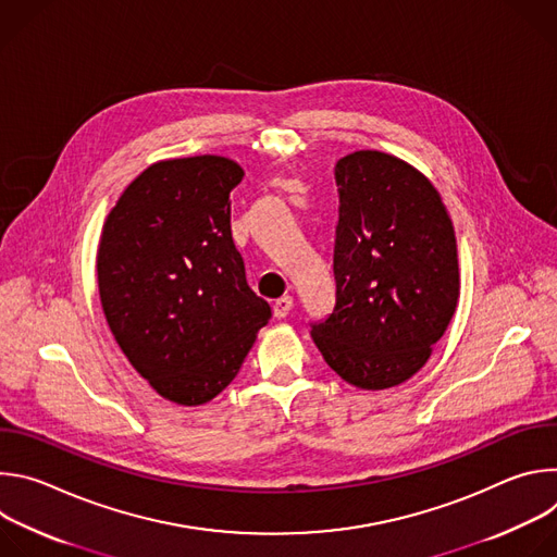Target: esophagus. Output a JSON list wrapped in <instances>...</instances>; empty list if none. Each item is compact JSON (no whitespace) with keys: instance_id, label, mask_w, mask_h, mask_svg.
<instances>
[{"instance_id":"34e87169","label":"esophagus","mask_w":557,"mask_h":557,"mask_svg":"<svg viewBox=\"0 0 557 557\" xmlns=\"http://www.w3.org/2000/svg\"><path fill=\"white\" fill-rule=\"evenodd\" d=\"M290 308H293V297H290V295H284V297L275 299V304H273V314L277 317V320H282V317H286V314L290 312Z\"/></svg>"}]
</instances>
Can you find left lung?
<instances>
[{
	"label": "left lung",
	"mask_w": 557,
	"mask_h": 557,
	"mask_svg": "<svg viewBox=\"0 0 557 557\" xmlns=\"http://www.w3.org/2000/svg\"><path fill=\"white\" fill-rule=\"evenodd\" d=\"M335 181L337 301L310 337L350 385L394 387L428 363L456 312L454 224L428 176L392 153L352 151Z\"/></svg>",
	"instance_id": "left-lung-1"
}]
</instances>
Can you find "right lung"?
Returning a JSON list of instances; mask_svg holds the SVG:
<instances>
[{
    "label": "right lung",
    "mask_w": 557,
    "mask_h": 557,
    "mask_svg": "<svg viewBox=\"0 0 557 557\" xmlns=\"http://www.w3.org/2000/svg\"><path fill=\"white\" fill-rule=\"evenodd\" d=\"M245 170L224 156L158 161L106 218L97 282L108 326L147 383L202 406L240 370L271 306L231 237V189Z\"/></svg>",
    "instance_id": "add662e5"
}]
</instances>
